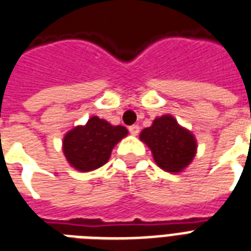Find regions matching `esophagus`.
Instances as JSON below:
<instances>
[{
  "mask_svg": "<svg viewBox=\"0 0 251 251\" xmlns=\"http://www.w3.org/2000/svg\"><path fill=\"white\" fill-rule=\"evenodd\" d=\"M129 131H130V134H133V136H137V134L140 133V126L138 125L129 126Z\"/></svg>",
  "mask_w": 251,
  "mask_h": 251,
  "instance_id": "34e87169",
  "label": "esophagus"
}]
</instances>
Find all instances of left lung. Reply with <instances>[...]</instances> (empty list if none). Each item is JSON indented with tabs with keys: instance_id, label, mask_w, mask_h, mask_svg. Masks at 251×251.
Segmentation results:
<instances>
[{
	"instance_id": "obj_1",
	"label": "left lung",
	"mask_w": 251,
	"mask_h": 251,
	"mask_svg": "<svg viewBox=\"0 0 251 251\" xmlns=\"http://www.w3.org/2000/svg\"><path fill=\"white\" fill-rule=\"evenodd\" d=\"M140 138L151 148L156 164L167 172L183 171L196 153L195 137L172 115L156 118L151 127L141 131Z\"/></svg>"
}]
</instances>
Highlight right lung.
I'll return each instance as SVG.
<instances>
[{"instance_id": "obj_1", "label": "right lung", "mask_w": 251, "mask_h": 251, "mask_svg": "<svg viewBox=\"0 0 251 251\" xmlns=\"http://www.w3.org/2000/svg\"><path fill=\"white\" fill-rule=\"evenodd\" d=\"M127 134L124 126L110 125L107 121L91 117L84 126L68 131L63 140L67 161L82 172H88L107 163L115 144Z\"/></svg>"}]
</instances>
